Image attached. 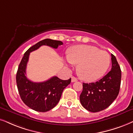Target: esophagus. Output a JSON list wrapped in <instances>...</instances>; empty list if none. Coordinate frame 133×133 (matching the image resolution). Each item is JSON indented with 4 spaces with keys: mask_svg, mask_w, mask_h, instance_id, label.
Returning a JSON list of instances; mask_svg holds the SVG:
<instances>
[{
    "mask_svg": "<svg viewBox=\"0 0 133 133\" xmlns=\"http://www.w3.org/2000/svg\"><path fill=\"white\" fill-rule=\"evenodd\" d=\"M71 81H72V82H75L77 81V79L75 78V77H72Z\"/></svg>",
    "mask_w": 133,
    "mask_h": 133,
    "instance_id": "obj_1",
    "label": "esophagus"
}]
</instances>
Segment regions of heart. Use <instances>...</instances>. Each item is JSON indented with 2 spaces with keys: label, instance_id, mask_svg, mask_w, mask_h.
<instances>
[{
  "label": "heart",
  "instance_id": "1",
  "mask_svg": "<svg viewBox=\"0 0 133 133\" xmlns=\"http://www.w3.org/2000/svg\"><path fill=\"white\" fill-rule=\"evenodd\" d=\"M65 59L72 66L75 63L78 64L77 72L80 77L87 82L95 81L103 76L111 61L107 52L87 45L72 47Z\"/></svg>",
  "mask_w": 133,
  "mask_h": 133
}]
</instances>
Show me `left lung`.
Segmentation results:
<instances>
[{"label": "left lung", "instance_id": "1", "mask_svg": "<svg viewBox=\"0 0 133 133\" xmlns=\"http://www.w3.org/2000/svg\"><path fill=\"white\" fill-rule=\"evenodd\" d=\"M111 56L112 69L107 75L95 83H83L80 101L82 106L90 112L104 110L118 95L122 73L115 56L112 54Z\"/></svg>", "mask_w": 133, "mask_h": 133}]
</instances>
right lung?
Listing matches in <instances>:
<instances>
[{"instance_id": "add662e5", "label": "right lung", "mask_w": 133, "mask_h": 133, "mask_svg": "<svg viewBox=\"0 0 133 133\" xmlns=\"http://www.w3.org/2000/svg\"><path fill=\"white\" fill-rule=\"evenodd\" d=\"M63 43L59 40L46 38L38 42L25 52L16 73V83L22 101L27 106L37 112L49 111L59 101L64 89L69 85L71 78L63 80L54 76L43 82H33L26 76L27 63L30 53L37 50L42 45L58 48Z\"/></svg>"}]
</instances>
